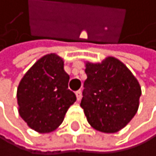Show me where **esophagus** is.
<instances>
[{
	"instance_id": "esophagus-1",
	"label": "esophagus",
	"mask_w": 156,
	"mask_h": 156,
	"mask_svg": "<svg viewBox=\"0 0 156 156\" xmlns=\"http://www.w3.org/2000/svg\"><path fill=\"white\" fill-rule=\"evenodd\" d=\"M76 98H77V100L79 101L81 99V97H82V92H81V90H78V91H76Z\"/></svg>"
}]
</instances>
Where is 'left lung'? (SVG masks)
<instances>
[{
	"mask_svg": "<svg viewBox=\"0 0 156 156\" xmlns=\"http://www.w3.org/2000/svg\"><path fill=\"white\" fill-rule=\"evenodd\" d=\"M81 107L88 123L105 133L119 131L136 114L141 95L140 85L131 71L114 57L101 63L85 65Z\"/></svg>",
	"mask_w": 156,
	"mask_h": 156,
	"instance_id": "8db88e82",
	"label": "left lung"
}]
</instances>
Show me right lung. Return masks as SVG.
Segmentation results:
<instances>
[{
    "label": "right lung",
    "mask_w": 156,
    "mask_h": 156,
    "mask_svg": "<svg viewBox=\"0 0 156 156\" xmlns=\"http://www.w3.org/2000/svg\"><path fill=\"white\" fill-rule=\"evenodd\" d=\"M64 61L56 54L43 56L27 71L17 90L19 114L28 126L48 133L63 122L76 95L68 89Z\"/></svg>",
    "instance_id": "right-lung-1"
}]
</instances>
